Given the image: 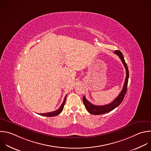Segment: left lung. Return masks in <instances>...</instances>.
<instances>
[{"mask_svg": "<svg viewBox=\"0 0 151 151\" xmlns=\"http://www.w3.org/2000/svg\"><path fill=\"white\" fill-rule=\"evenodd\" d=\"M114 53H115L116 55L119 56V57L121 59L122 62H123V64L124 65V68H126V76L124 86L123 87L122 91L120 92L119 95L117 96V98L114 100V101L112 103H111L109 104H107V105H104V106L93 105V104H91L90 102H89L86 99L85 96H83V104L85 105V107L86 110L90 114H92L93 115H100V114H103L109 113V112L113 110L122 103V102L123 101V100L124 99V97L126 93L128 79H129V76L128 68H127L126 63L125 62L124 56H123L122 53L120 51H119V50H116V51H114Z\"/></svg>", "mask_w": 151, "mask_h": 151, "instance_id": "8db88e82", "label": "left lung"}]
</instances>
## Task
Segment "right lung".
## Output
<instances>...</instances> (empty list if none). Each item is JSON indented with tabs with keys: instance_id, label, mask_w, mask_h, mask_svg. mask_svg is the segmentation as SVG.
<instances>
[{
	"instance_id": "obj_1",
	"label": "right lung",
	"mask_w": 151,
	"mask_h": 151,
	"mask_svg": "<svg viewBox=\"0 0 151 151\" xmlns=\"http://www.w3.org/2000/svg\"><path fill=\"white\" fill-rule=\"evenodd\" d=\"M66 96H67V95L65 96L62 104L61 105V106L60 107V108H59L58 110H56V111H52V112L47 113H40V114H39L41 115V116H45V117H54V116H56L59 115V114L63 111V107H64V106H65V102H66Z\"/></svg>"
}]
</instances>
